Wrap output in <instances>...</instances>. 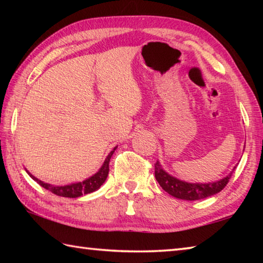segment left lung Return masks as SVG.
I'll list each match as a JSON object with an SVG mask.
<instances>
[{"mask_svg": "<svg viewBox=\"0 0 263 263\" xmlns=\"http://www.w3.org/2000/svg\"><path fill=\"white\" fill-rule=\"evenodd\" d=\"M154 167L155 179H157L160 186L166 193L172 195L173 197L185 199V201H197V199H203L218 194L225 188L231 176H232V173H230L224 179L210 182V183H189V182L181 181L174 176L169 175L167 172L163 171L159 161L154 163Z\"/></svg>", "mask_w": 263, "mask_h": 263, "instance_id": "8db88e82", "label": "left lung"}]
</instances>
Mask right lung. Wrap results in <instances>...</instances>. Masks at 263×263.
I'll return each mask as SVG.
<instances>
[{
    "instance_id": "1",
    "label": "right lung",
    "mask_w": 263,
    "mask_h": 263,
    "mask_svg": "<svg viewBox=\"0 0 263 263\" xmlns=\"http://www.w3.org/2000/svg\"><path fill=\"white\" fill-rule=\"evenodd\" d=\"M117 147H115L114 151H111L109 153L108 157L104 160V163L102 164V167L100 168V171L96 173L90 177H88L87 180H84L82 182H77V183H70L67 185H52L50 183H45L41 180H38L37 177H34L32 174H30L28 172V174L32 177V179L37 182V183L41 184L43 188H45L46 190L51 191L57 196H61V197H69V198H77L80 197L82 195H87L90 194L92 191H96L100 186L104 183L106 177H108L109 174V162L110 159L112 157V154L115 152V149Z\"/></svg>"
}]
</instances>
